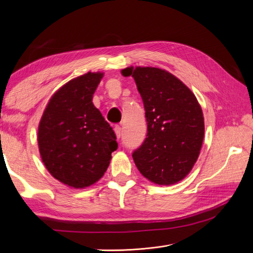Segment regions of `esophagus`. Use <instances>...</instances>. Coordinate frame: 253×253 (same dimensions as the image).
I'll return each mask as SVG.
<instances>
[{
    "mask_svg": "<svg viewBox=\"0 0 253 253\" xmlns=\"http://www.w3.org/2000/svg\"><path fill=\"white\" fill-rule=\"evenodd\" d=\"M114 129H115V133H116L117 138L119 139L120 137H121V135H122V128H121V126H116Z\"/></svg>",
    "mask_w": 253,
    "mask_h": 253,
    "instance_id": "1",
    "label": "esophagus"
}]
</instances>
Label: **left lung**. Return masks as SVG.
I'll return each mask as SVG.
<instances>
[{"label":"left lung","instance_id":"obj_1","mask_svg":"<svg viewBox=\"0 0 253 253\" xmlns=\"http://www.w3.org/2000/svg\"><path fill=\"white\" fill-rule=\"evenodd\" d=\"M142 98L148 133L133 153L137 169L156 185L183 179L200 155L204 115L195 95L178 78L157 67H126Z\"/></svg>","mask_w":253,"mask_h":253}]
</instances>
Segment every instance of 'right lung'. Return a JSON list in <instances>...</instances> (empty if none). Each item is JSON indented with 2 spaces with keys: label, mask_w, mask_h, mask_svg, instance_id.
Instances as JSON below:
<instances>
[{
  "label": "right lung",
  "mask_w": 253,
  "mask_h": 253,
  "mask_svg": "<svg viewBox=\"0 0 253 253\" xmlns=\"http://www.w3.org/2000/svg\"><path fill=\"white\" fill-rule=\"evenodd\" d=\"M102 77L88 72L64 84L50 98L38 128L44 166L68 187L82 189L100 179L118 147L112 126L91 101Z\"/></svg>",
  "instance_id": "obj_1"
}]
</instances>
